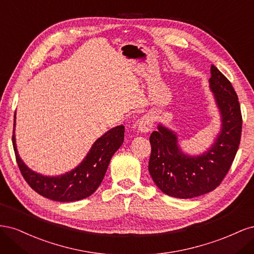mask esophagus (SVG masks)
Returning <instances> with one entry per match:
<instances>
[{"label":"esophagus","mask_w":254,"mask_h":254,"mask_svg":"<svg viewBox=\"0 0 254 254\" xmlns=\"http://www.w3.org/2000/svg\"><path fill=\"white\" fill-rule=\"evenodd\" d=\"M153 126V120L148 114H145L140 119L139 123H137V130L141 133H147L151 131Z\"/></svg>","instance_id":"1"}]
</instances>
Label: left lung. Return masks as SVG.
I'll return each instance as SVG.
<instances>
[{"mask_svg": "<svg viewBox=\"0 0 254 254\" xmlns=\"http://www.w3.org/2000/svg\"><path fill=\"white\" fill-rule=\"evenodd\" d=\"M209 83L221 122L220 131L210 148L197 156L184 153L178 135L162 124L150 134L148 171L157 187L168 196L189 199L216 189L240 146L243 120L236 92L215 65H211Z\"/></svg>", "mask_w": 254, "mask_h": 254, "instance_id": "1", "label": "left lung"}]
</instances>
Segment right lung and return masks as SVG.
I'll return each instance as SVG.
<instances>
[{
	"instance_id": "1",
	"label": "right lung",
	"mask_w": 254,
	"mask_h": 254,
	"mask_svg": "<svg viewBox=\"0 0 254 254\" xmlns=\"http://www.w3.org/2000/svg\"><path fill=\"white\" fill-rule=\"evenodd\" d=\"M14 127H16V113H14L13 122L12 145L23 178L38 194L51 200L60 202L81 200L94 193L101 186L114 152L124 142L125 133V127L123 125L111 128L101 137H98L91 146L87 156L74 170L60 176L51 177L32 171L23 162L17 149Z\"/></svg>"
}]
</instances>
